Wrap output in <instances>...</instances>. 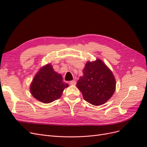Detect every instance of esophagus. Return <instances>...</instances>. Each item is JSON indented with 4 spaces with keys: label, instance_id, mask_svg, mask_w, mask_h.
<instances>
[{
    "label": "esophagus",
    "instance_id": "1",
    "mask_svg": "<svg viewBox=\"0 0 147 147\" xmlns=\"http://www.w3.org/2000/svg\"><path fill=\"white\" fill-rule=\"evenodd\" d=\"M69 84H71V85H75V84H76V81H75V80H72V81H70V82H69Z\"/></svg>",
    "mask_w": 147,
    "mask_h": 147
}]
</instances>
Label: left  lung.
<instances>
[{
  "mask_svg": "<svg viewBox=\"0 0 147 147\" xmlns=\"http://www.w3.org/2000/svg\"><path fill=\"white\" fill-rule=\"evenodd\" d=\"M77 86L82 93L84 99L94 105H100L112 96L116 82L113 75L99 59L88 62L83 70Z\"/></svg>",
  "mask_w": 147,
  "mask_h": 147,
  "instance_id": "obj_1",
  "label": "left lung"
}]
</instances>
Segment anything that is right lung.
<instances>
[{
  "mask_svg": "<svg viewBox=\"0 0 147 147\" xmlns=\"http://www.w3.org/2000/svg\"><path fill=\"white\" fill-rule=\"evenodd\" d=\"M68 86L63 82L62 75L55 72L51 65L48 64L35 75L30 90L35 99L48 104L59 99L64 88Z\"/></svg>",
  "mask_w": 147,
  "mask_h": 147,
  "instance_id": "add662e5",
  "label": "right lung"
}]
</instances>
